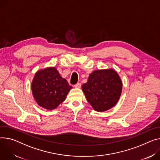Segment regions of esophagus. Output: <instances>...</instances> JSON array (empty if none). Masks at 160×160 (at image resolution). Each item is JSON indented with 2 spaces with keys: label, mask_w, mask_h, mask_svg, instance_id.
<instances>
[{
  "label": "esophagus",
  "mask_w": 160,
  "mask_h": 160,
  "mask_svg": "<svg viewBox=\"0 0 160 160\" xmlns=\"http://www.w3.org/2000/svg\"><path fill=\"white\" fill-rule=\"evenodd\" d=\"M74 87L75 88H80V87H81V83H77L76 85H74Z\"/></svg>",
  "instance_id": "obj_1"
}]
</instances>
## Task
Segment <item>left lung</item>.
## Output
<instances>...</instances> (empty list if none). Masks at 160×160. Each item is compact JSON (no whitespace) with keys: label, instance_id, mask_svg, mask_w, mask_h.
<instances>
[{"label":"left lung","instance_id":"obj_1","mask_svg":"<svg viewBox=\"0 0 160 160\" xmlns=\"http://www.w3.org/2000/svg\"><path fill=\"white\" fill-rule=\"evenodd\" d=\"M122 80L114 69L95 70L82 85L86 99L93 109L103 112L113 107L121 97Z\"/></svg>","mask_w":160,"mask_h":160}]
</instances>
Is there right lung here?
<instances>
[{
  "mask_svg": "<svg viewBox=\"0 0 160 160\" xmlns=\"http://www.w3.org/2000/svg\"><path fill=\"white\" fill-rule=\"evenodd\" d=\"M72 89L55 67L38 70L31 83V90L36 103L41 107L52 110L66 99Z\"/></svg>",
  "mask_w": 160,
  "mask_h": 160,
  "instance_id": "1",
  "label": "right lung"
}]
</instances>
